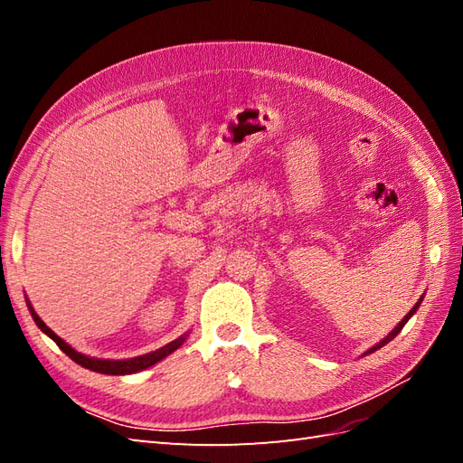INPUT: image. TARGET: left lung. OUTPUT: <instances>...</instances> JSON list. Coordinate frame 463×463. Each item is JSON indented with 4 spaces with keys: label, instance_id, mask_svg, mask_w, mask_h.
I'll return each instance as SVG.
<instances>
[{
    "label": "left lung",
    "instance_id": "left-lung-1",
    "mask_svg": "<svg viewBox=\"0 0 463 463\" xmlns=\"http://www.w3.org/2000/svg\"><path fill=\"white\" fill-rule=\"evenodd\" d=\"M421 301H423V296H421V298H419V301H417V303H415V305H413V307H411V311H410V313H408V315H405V317H403V318H402V320H400V322H398V326H396V328H394V330H392V332H390V334H388V335H386V338H383V340H381V342H378V344H374V345H373V347H369V349H367V352H365V354H363V355H361V357H365V355H369V354H373V352H376V349H381V347H383V345H386V344H388V342H390V340H394V338H396V335H398V334H400V330H402V328H403V326H405V322H408V320H410V318H411V317H413V315H415V311H417V309H419V305H421Z\"/></svg>",
    "mask_w": 463,
    "mask_h": 463
}]
</instances>
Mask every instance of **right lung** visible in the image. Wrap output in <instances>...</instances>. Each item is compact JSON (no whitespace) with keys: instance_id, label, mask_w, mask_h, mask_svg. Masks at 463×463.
<instances>
[{"instance_id":"right-lung-1","label":"right lung","mask_w":463,"mask_h":463,"mask_svg":"<svg viewBox=\"0 0 463 463\" xmlns=\"http://www.w3.org/2000/svg\"><path fill=\"white\" fill-rule=\"evenodd\" d=\"M26 307H29V311L36 322V326L44 332L48 338H52L55 344H58V347L61 349V352L65 355L71 357L77 365L85 367V369H90L94 373H102V374H133V373H141L152 365H156V363H160L162 359H165L170 354H174L177 347H181V344H184L187 340L189 334H184L179 335V338H175L174 342L165 344L164 347L156 349V352H150V354H145V355H138V357H131V359H96V357H89L85 354L77 352L75 347L69 345L65 340H61L58 334H55L52 328L46 326V322L42 320L36 311L33 309L31 301L26 299Z\"/></svg>"}]
</instances>
